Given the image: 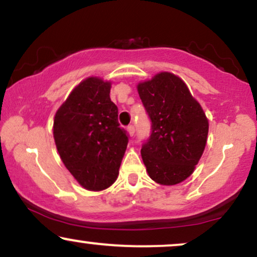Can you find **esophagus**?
I'll return each mask as SVG.
<instances>
[{
    "label": "esophagus",
    "mask_w": 257,
    "mask_h": 257,
    "mask_svg": "<svg viewBox=\"0 0 257 257\" xmlns=\"http://www.w3.org/2000/svg\"><path fill=\"white\" fill-rule=\"evenodd\" d=\"M126 131H128V133H129V135H131V137H134L135 135V128H134V125H128L126 126Z\"/></svg>",
    "instance_id": "obj_1"
}]
</instances>
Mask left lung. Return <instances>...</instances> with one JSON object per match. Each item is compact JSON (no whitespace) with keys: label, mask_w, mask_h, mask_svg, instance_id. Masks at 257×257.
I'll return each instance as SVG.
<instances>
[{"label":"left lung","mask_w":257,"mask_h":257,"mask_svg":"<svg viewBox=\"0 0 257 257\" xmlns=\"http://www.w3.org/2000/svg\"><path fill=\"white\" fill-rule=\"evenodd\" d=\"M138 91L151 120V134L141 147L147 173L161 185L179 184L193 173L205 149V113L173 73H158Z\"/></svg>","instance_id":"1"}]
</instances>
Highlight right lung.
<instances>
[{"mask_svg":"<svg viewBox=\"0 0 257 257\" xmlns=\"http://www.w3.org/2000/svg\"><path fill=\"white\" fill-rule=\"evenodd\" d=\"M111 84L96 77L81 82L54 118L55 145L73 178L89 191L116 181L129 135L118 123Z\"/></svg>","mask_w":257,"mask_h":257,"instance_id":"right-lung-1","label":"right lung"}]
</instances>
